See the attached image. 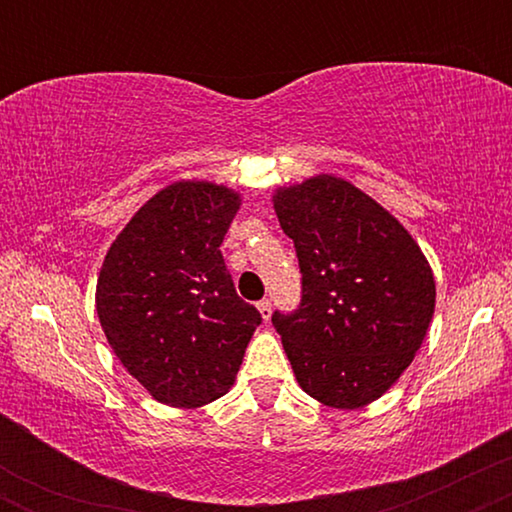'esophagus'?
<instances>
[{
  "label": "esophagus",
  "mask_w": 512,
  "mask_h": 512,
  "mask_svg": "<svg viewBox=\"0 0 512 512\" xmlns=\"http://www.w3.org/2000/svg\"><path fill=\"white\" fill-rule=\"evenodd\" d=\"M257 310H260L262 320L269 322V317H272V303H269V301H260V303H257Z\"/></svg>",
  "instance_id": "esophagus-1"
}]
</instances>
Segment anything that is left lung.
I'll use <instances>...</instances> for the list:
<instances>
[{
	"label": "left lung",
	"mask_w": 512,
	"mask_h": 512,
	"mask_svg": "<svg viewBox=\"0 0 512 512\" xmlns=\"http://www.w3.org/2000/svg\"><path fill=\"white\" fill-rule=\"evenodd\" d=\"M272 202L303 274L301 308L272 317L293 375L325 407H366L424 344L431 264L390 211L332 173L276 187Z\"/></svg>",
	"instance_id": "obj_1"
}]
</instances>
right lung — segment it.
I'll return each mask as SVG.
<instances>
[{"label": "right lung", "instance_id": "right-lung-1", "mask_svg": "<svg viewBox=\"0 0 512 512\" xmlns=\"http://www.w3.org/2000/svg\"><path fill=\"white\" fill-rule=\"evenodd\" d=\"M240 204L226 185L170 182L117 233L98 274L96 313L110 349L168 407L226 395L262 322L238 298L219 250Z\"/></svg>", "mask_w": 512, "mask_h": 512}]
</instances>
